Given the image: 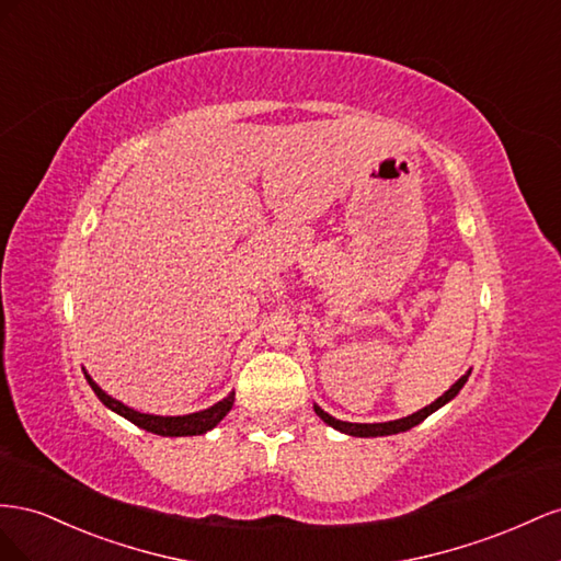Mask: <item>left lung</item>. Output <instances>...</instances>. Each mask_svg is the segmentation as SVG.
Segmentation results:
<instances>
[{
	"instance_id": "1",
	"label": "left lung",
	"mask_w": 561,
	"mask_h": 561,
	"mask_svg": "<svg viewBox=\"0 0 561 561\" xmlns=\"http://www.w3.org/2000/svg\"><path fill=\"white\" fill-rule=\"evenodd\" d=\"M468 376H470V371H468L466 376H460V378L454 382V386H451L449 390H446L439 399H435V402H432L430 407H425V409H421V411H415V413L407 415V419L390 421V423H345V421L333 419V415H329L324 409H319L317 404H314V413H317L319 419H322L327 425H331V427H335V430H341V432H345V435H352V437H386V435H397V432H407V430H411L413 425L423 423L430 413H435V411L442 409L446 402H451V399L460 392V388L468 382Z\"/></svg>"
}]
</instances>
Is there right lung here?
<instances>
[{"label": "right lung", "mask_w": 561, "mask_h": 561, "mask_svg": "<svg viewBox=\"0 0 561 561\" xmlns=\"http://www.w3.org/2000/svg\"><path fill=\"white\" fill-rule=\"evenodd\" d=\"M87 380L91 390L95 392V397L101 399V402L112 409L115 413L124 415L126 421H131L134 425L148 430V432H154V435H162V437H190V435H204V432H209L211 427H216L222 419H226L228 411L232 409L234 404V392H230L222 402L204 409V411H197V413H187V415H152V413H140L131 407H126L122 402H117V399H112L110 394H105L99 386H95L93 378L84 371Z\"/></svg>", "instance_id": "1"}]
</instances>
